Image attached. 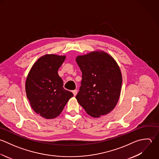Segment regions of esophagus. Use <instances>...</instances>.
Instances as JSON below:
<instances>
[{
  "mask_svg": "<svg viewBox=\"0 0 159 159\" xmlns=\"http://www.w3.org/2000/svg\"><path fill=\"white\" fill-rule=\"evenodd\" d=\"M72 93H73L74 95L75 96L77 95V90H72Z\"/></svg>",
  "mask_w": 159,
  "mask_h": 159,
  "instance_id": "esophagus-1",
  "label": "esophagus"
}]
</instances>
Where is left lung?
<instances>
[{"mask_svg":"<svg viewBox=\"0 0 159 159\" xmlns=\"http://www.w3.org/2000/svg\"><path fill=\"white\" fill-rule=\"evenodd\" d=\"M81 86L76 99L88 115L98 118L111 112L119 100L122 75L115 60L103 51L78 56Z\"/></svg>","mask_w":159,"mask_h":159,"instance_id":"obj_1","label":"left lung"}]
</instances>
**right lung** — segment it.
Here are the masks:
<instances>
[{
	"label": "right lung",
	"instance_id": "right-lung-1",
	"mask_svg": "<svg viewBox=\"0 0 159 159\" xmlns=\"http://www.w3.org/2000/svg\"><path fill=\"white\" fill-rule=\"evenodd\" d=\"M66 56L46 54L33 64L27 76L25 90L35 113L46 119H53L62 111L73 93L63 87L57 71Z\"/></svg>",
	"mask_w": 159,
	"mask_h": 159
}]
</instances>
